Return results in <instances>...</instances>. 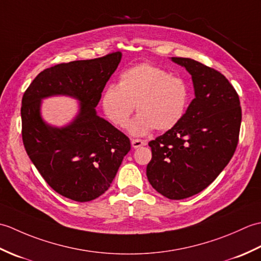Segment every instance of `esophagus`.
<instances>
[{
	"instance_id": "esophagus-1",
	"label": "esophagus",
	"mask_w": 261,
	"mask_h": 261,
	"mask_svg": "<svg viewBox=\"0 0 261 261\" xmlns=\"http://www.w3.org/2000/svg\"><path fill=\"white\" fill-rule=\"evenodd\" d=\"M145 145H146V141H143V140H140V139L131 140V146H132V148H135V149L140 148L141 146H145Z\"/></svg>"
}]
</instances>
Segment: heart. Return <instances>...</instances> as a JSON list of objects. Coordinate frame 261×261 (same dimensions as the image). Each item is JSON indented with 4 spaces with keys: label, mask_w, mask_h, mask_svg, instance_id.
Segmentation results:
<instances>
[{
    "label": "heart",
    "mask_w": 261,
    "mask_h": 261,
    "mask_svg": "<svg viewBox=\"0 0 261 261\" xmlns=\"http://www.w3.org/2000/svg\"><path fill=\"white\" fill-rule=\"evenodd\" d=\"M190 102V88L179 77L171 76L163 68L141 63L125 69L119 84L105 88L101 105L111 123L125 127L137 109L129 131L141 137L151 132L168 131L181 121Z\"/></svg>",
    "instance_id": "heart-1"
}]
</instances>
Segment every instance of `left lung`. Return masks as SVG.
Instances as JSON below:
<instances>
[{"instance_id": "8db88e82", "label": "left lung", "mask_w": 261, "mask_h": 261, "mask_svg": "<svg viewBox=\"0 0 261 261\" xmlns=\"http://www.w3.org/2000/svg\"><path fill=\"white\" fill-rule=\"evenodd\" d=\"M170 59L192 76L195 97L178 124L149 142L147 177L165 197L184 199L206 188L229 164L241 108L233 86L218 70L191 58Z\"/></svg>"}]
</instances>
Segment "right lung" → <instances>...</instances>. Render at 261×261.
Segmentation results:
<instances>
[{
	"mask_svg": "<svg viewBox=\"0 0 261 261\" xmlns=\"http://www.w3.org/2000/svg\"><path fill=\"white\" fill-rule=\"evenodd\" d=\"M121 58L118 51L47 68L22 97V139L28 156L54 191L76 202L92 201L107 192L131 149L129 138L95 110ZM53 96L80 102L74 119L63 127L42 118V99Z\"/></svg>",
	"mask_w": 261,
	"mask_h": 261,
	"instance_id": "add662e5",
	"label": "right lung"
}]
</instances>
